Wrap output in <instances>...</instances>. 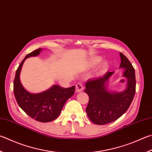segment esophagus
<instances>
[{"mask_svg": "<svg viewBox=\"0 0 152 152\" xmlns=\"http://www.w3.org/2000/svg\"><path fill=\"white\" fill-rule=\"evenodd\" d=\"M84 90V86L82 84L78 83L76 85V92H81Z\"/></svg>", "mask_w": 152, "mask_h": 152, "instance_id": "1", "label": "esophagus"}]
</instances>
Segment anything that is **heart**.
I'll list each match as a JSON object with an SVG mask.
<instances>
[{
	"instance_id": "b5f03b06",
	"label": "heart",
	"mask_w": 152,
	"mask_h": 152,
	"mask_svg": "<svg viewBox=\"0 0 152 152\" xmlns=\"http://www.w3.org/2000/svg\"><path fill=\"white\" fill-rule=\"evenodd\" d=\"M101 60V58L98 57L97 58H96L94 60H93L92 62H91V64L92 66L96 65V64H98V62H100ZM107 67H108V65H107V63L106 62H104L100 66V72H106L107 69Z\"/></svg>"
}]
</instances>
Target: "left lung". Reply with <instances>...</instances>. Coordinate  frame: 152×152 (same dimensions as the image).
<instances>
[{"label":"left lung","instance_id":"left-lung-1","mask_svg":"<svg viewBox=\"0 0 152 152\" xmlns=\"http://www.w3.org/2000/svg\"><path fill=\"white\" fill-rule=\"evenodd\" d=\"M120 68H124L123 76L127 80L126 90L122 92H111L107 83L114 72L103 76L89 79L86 83L85 92L89 96L86 111L90 120L98 125H104L118 120L129 108L136 92L135 70L129 60L120 53Z\"/></svg>","mask_w":152,"mask_h":152}]
</instances>
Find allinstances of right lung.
I'll list each match as a JSON object with an SVG mask.
<instances>
[{
  "label": "right lung",
  "mask_w": 152,
  "mask_h": 152,
  "mask_svg": "<svg viewBox=\"0 0 152 152\" xmlns=\"http://www.w3.org/2000/svg\"><path fill=\"white\" fill-rule=\"evenodd\" d=\"M42 49L38 48L27 54L19 65L14 80V93L18 106L30 117L40 122L53 121L60 115L69 98L72 96L75 86L64 88L54 85L42 93L31 94L26 91L20 80V73L27 58L38 56Z\"/></svg>",
  "instance_id": "1"
}]
</instances>
